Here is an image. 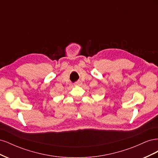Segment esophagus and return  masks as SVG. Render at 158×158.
<instances>
[{"label": "esophagus", "mask_w": 158, "mask_h": 158, "mask_svg": "<svg viewBox=\"0 0 158 158\" xmlns=\"http://www.w3.org/2000/svg\"><path fill=\"white\" fill-rule=\"evenodd\" d=\"M81 84H82V83H81L80 81H78V82H76L74 84V85H80Z\"/></svg>", "instance_id": "34e87169"}]
</instances>
